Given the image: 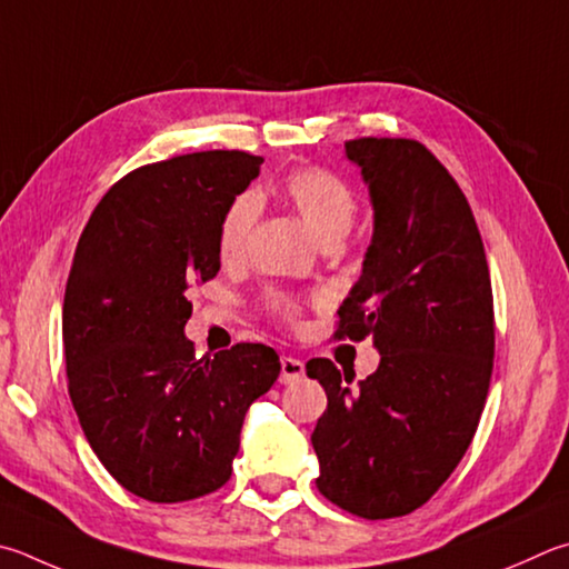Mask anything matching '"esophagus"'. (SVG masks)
<instances>
[{"instance_id":"obj_1","label":"esophagus","mask_w":569,"mask_h":569,"mask_svg":"<svg viewBox=\"0 0 569 569\" xmlns=\"http://www.w3.org/2000/svg\"><path fill=\"white\" fill-rule=\"evenodd\" d=\"M306 376V366L303 360H298L293 356H283L281 358V383H296Z\"/></svg>"}]
</instances>
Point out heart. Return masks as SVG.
<instances>
[{"label": "heart", "instance_id": "obj_1", "mask_svg": "<svg viewBox=\"0 0 569 569\" xmlns=\"http://www.w3.org/2000/svg\"><path fill=\"white\" fill-rule=\"evenodd\" d=\"M281 196L301 213L320 243L340 241L350 231L358 213V199L350 186L333 171L306 167L286 173L281 181ZM258 216V203L251 193L233 199L219 223V256L223 263H236L246 253L251 229ZM268 308L286 320L296 323L301 306L283 293L268 298Z\"/></svg>", "mask_w": 569, "mask_h": 569}]
</instances>
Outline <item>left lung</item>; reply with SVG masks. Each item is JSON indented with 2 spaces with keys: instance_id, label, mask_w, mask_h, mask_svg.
<instances>
[{
  "instance_id": "left-lung-1",
  "label": "left lung",
  "mask_w": 569,
  "mask_h": 569,
  "mask_svg": "<svg viewBox=\"0 0 569 569\" xmlns=\"http://www.w3.org/2000/svg\"><path fill=\"white\" fill-rule=\"evenodd\" d=\"M346 153L376 229L333 338L370 336L380 366L353 386L333 360L306 363L328 396L311 436L316 488L340 510L388 520L426 505L470 448L492 376V286L470 203L432 151L363 137Z\"/></svg>"
}]
</instances>
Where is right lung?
Wrapping results in <instances>:
<instances>
[{
  "instance_id": "1",
  "label": "right lung",
  "mask_w": 569,
  "mask_h": 569,
  "mask_svg": "<svg viewBox=\"0 0 569 569\" xmlns=\"http://www.w3.org/2000/svg\"><path fill=\"white\" fill-rule=\"evenodd\" d=\"M261 157L199 151L127 173L71 263L61 336L81 430L121 488L186 502L229 482L246 410L281 363L263 343L196 358L191 291L221 268L219 223Z\"/></svg>"
}]
</instances>
